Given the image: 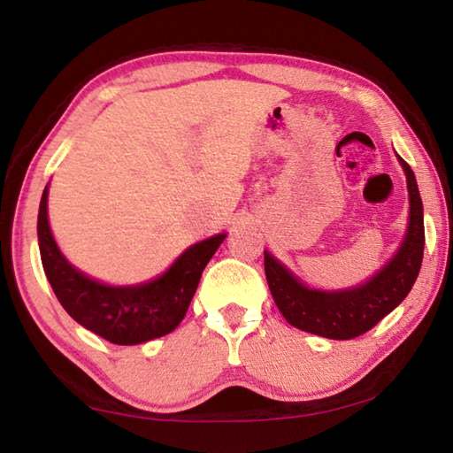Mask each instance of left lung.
<instances>
[{
	"mask_svg": "<svg viewBox=\"0 0 453 453\" xmlns=\"http://www.w3.org/2000/svg\"><path fill=\"white\" fill-rule=\"evenodd\" d=\"M397 162L408 181V229L394 257L370 280L343 289L308 288L280 259L264 250L267 286L288 324L327 340H351L370 332L410 294L424 257V205L411 167L400 156Z\"/></svg>",
	"mask_w": 453,
	"mask_h": 453,
	"instance_id": "obj_1",
	"label": "left lung"
}]
</instances>
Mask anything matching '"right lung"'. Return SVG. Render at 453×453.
<instances>
[{"label":"right lung","mask_w":453,"mask_h":453,"mask_svg":"<svg viewBox=\"0 0 453 453\" xmlns=\"http://www.w3.org/2000/svg\"><path fill=\"white\" fill-rule=\"evenodd\" d=\"M48 194L50 186H45L37 213V242L43 272L64 310L80 326L118 346H137L173 332L226 234L189 245L157 278L134 286H110L80 272L61 254L48 219Z\"/></svg>","instance_id":"right-lung-1"}]
</instances>
